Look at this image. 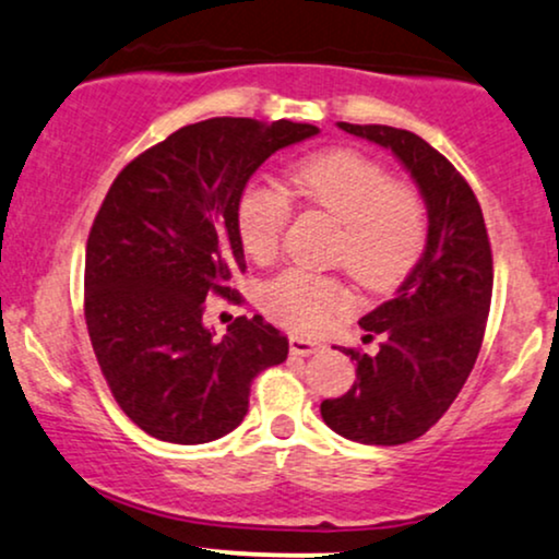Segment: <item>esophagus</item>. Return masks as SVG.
Masks as SVG:
<instances>
[{
  "mask_svg": "<svg viewBox=\"0 0 559 559\" xmlns=\"http://www.w3.org/2000/svg\"><path fill=\"white\" fill-rule=\"evenodd\" d=\"M288 348H292L294 356H309V354H318L322 344H318V341L301 338V335H292V338H288Z\"/></svg>",
  "mask_w": 559,
  "mask_h": 559,
  "instance_id": "esophagus-1",
  "label": "esophagus"
}]
</instances>
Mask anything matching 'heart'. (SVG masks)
Instances as JSON below:
<instances>
[{
	"mask_svg": "<svg viewBox=\"0 0 559 559\" xmlns=\"http://www.w3.org/2000/svg\"><path fill=\"white\" fill-rule=\"evenodd\" d=\"M292 190L338 224L333 262L367 288L401 284L425 252L427 203L406 181H393L380 160L359 151L318 153L292 169ZM288 224L284 194L252 181L239 194L237 231L252 260L278 250ZM262 309L281 325L318 333L352 307L344 284L286 267L262 286Z\"/></svg>",
	"mask_w": 559,
	"mask_h": 559,
	"instance_id": "1",
	"label": "heart"
}]
</instances>
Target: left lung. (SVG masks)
<instances>
[{
    "label": "left lung",
    "instance_id": "8db88e82",
    "mask_svg": "<svg viewBox=\"0 0 559 559\" xmlns=\"http://www.w3.org/2000/svg\"><path fill=\"white\" fill-rule=\"evenodd\" d=\"M338 127L390 147L412 171L429 234L399 294L359 320L365 341L382 335L380 352L344 348L356 382L341 399L322 401L320 414L346 440L403 445L440 421L472 374L492 301V247L474 190L427 140L388 124Z\"/></svg>",
    "mask_w": 559,
    "mask_h": 559
}]
</instances>
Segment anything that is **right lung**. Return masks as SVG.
<instances>
[{
    "instance_id": "right-lung-1",
    "label": "right lung",
    "mask_w": 559,
    "mask_h": 559,
    "mask_svg": "<svg viewBox=\"0 0 559 559\" xmlns=\"http://www.w3.org/2000/svg\"><path fill=\"white\" fill-rule=\"evenodd\" d=\"M314 124L215 117L171 132L119 171L85 247V322L114 401L143 432L200 445L237 429L250 385L288 341L260 314L221 341L205 299L239 301L237 203L247 181Z\"/></svg>"
}]
</instances>
